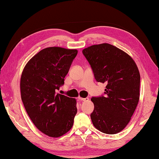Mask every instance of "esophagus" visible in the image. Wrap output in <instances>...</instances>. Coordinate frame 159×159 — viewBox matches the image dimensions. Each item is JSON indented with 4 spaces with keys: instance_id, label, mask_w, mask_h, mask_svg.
Instances as JSON below:
<instances>
[{
    "instance_id": "esophagus-1",
    "label": "esophagus",
    "mask_w": 159,
    "mask_h": 159,
    "mask_svg": "<svg viewBox=\"0 0 159 159\" xmlns=\"http://www.w3.org/2000/svg\"><path fill=\"white\" fill-rule=\"evenodd\" d=\"M79 100H80V101H83V102H85V101H88L89 98H84L79 97Z\"/></svg>"
}]
</instances>
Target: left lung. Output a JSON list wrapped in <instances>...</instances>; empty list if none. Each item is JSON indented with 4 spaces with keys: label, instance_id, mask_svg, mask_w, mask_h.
<instances>
[{
    "label": "left lung",
    "instance_id": "left-lung-1",
    "mask_svg": "<svg viewBox=\"0 0 159 159\" xmlns=\"http://www.w3.org/2000/svg\"><path fill=\"white\" fill-rule=\"evenodd\" d=\"M97 82L107 84L104 95L92 97L93 126L104 133H120L127 126L139 100L140 74L127 53L109 43L83 50Z\"/></svg>",
    "mask_w": 159,
    "mask_h": 159
}]
</instances>
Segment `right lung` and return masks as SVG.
Instances as JSON below:
<instances>
[{
    "label": "right lung",
    "mask_w": 159,
    "mask_h": 159,
    "mask_svg": "<svg viewBox=\"0 0 159 159\" xmlns=\"http://www.w3.org/2000/svg\"><path fill=\"white\" fill-rule=\"evenodd\" d=\"M78 53L49 47L29 61L20 79L21 98L33 123L46 135L59 137L72 128L77 113L75 98L57 93L63 85Z\"/></svg>",
    "instance_id": "obj_1"
}]
</instances>
